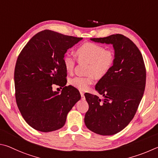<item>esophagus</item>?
I'll list each match as a JSON object with an SVG mask.
<instances>
[{"label":"esophagus","instance_id":"esophagus-1","mask_svg":"<svg viewBox=\"0 0 158 158\" xmlns=\"http://www.w3.org/2000/svg\"><path fill=\"white\" fill-rule=\"evenodd\" d=\"M81 99H82V100H85V95H84V92H81Z\"/></svg>","mask_w":158,"mask_h":158}]
</instances>
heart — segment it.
<instances>
[{
	"mask_svg": "<svg viewBox=\"0 0 158 158\" xmlns=\"http://www.w3.org/2000/svg\"><path fill=\"white\" fill-rule=\"evenodd\" d=\"M76 53L80 60L86 61L90 66L87 77H76L70 80L72 86L81 91L87 90L94 81V76L101 78L106 76L112 69L115 62V54L112 50H106L103 46L94 43H85L76 50ZM63 64L67 72L73 71L76 61L73 57L66 55Z\"/></svg>",
	"mask_w": 158,
	"mask_h": 158,
	"instance_id": "b5f03b06",
	"label": "heart"
}]
</instances>
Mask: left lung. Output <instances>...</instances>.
<instances>
[{"instance_id":"8db88e82","label":"left lung","mask_w":158,"mask_h":158,"mask_svg":"<svg viewBox=\"0 0 158 158\" xmlns=\"http://www.w3.org/2000/svg\"><path fill=\"white\" fill-rule=\"evenodd\" d=\"M90 40L112 44L115 62L109 73L96 85V90L104 99L89 93L85 94L89 104L85 123L96 134L112 135L125 128L137 112L145 89L144 62L137 46L123 35Z\"/></svg>"}]
</instances>
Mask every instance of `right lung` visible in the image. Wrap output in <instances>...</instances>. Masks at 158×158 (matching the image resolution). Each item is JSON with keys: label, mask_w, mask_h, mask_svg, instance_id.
I'll use <instances>...</instances> for the list:
<instances>
[{"label": "right lung", "mask_w": 158, "mask_h": 158, "mask_svg": "<svg viewBox=\"0 0 158 158\" xmlns=\"http://www.w3.org/2000/svg\"><path fill=\"white\" fill-rule=\"evenodd\" d=\"M82 40L44 30L33 36L19 55L15 69L16 104L24 120L37 131L62 128L69 112L81 98L76 88L65 86L63 59ZM52 84L63 87L61 93L52 90Z\"/></svg>", "instance_id": "add662e5"}]
</instances>
